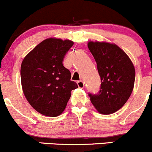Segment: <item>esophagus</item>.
<instances>
[{
  "label": "esophagus",
  "mask_w": 152,
  "mask_h": 152,
  "mask_svg": "<svg viewBox=\"0 0 152 152\" xmlns=\"http://www.w3.org/2000/svg\"><path fill=\"white\" fill-rule=\"evenodd\" d=\"M77 84H78V87H79V88L82 89V88H84V83L82 80L78 81H77Z\"/></svg>",
  "instance_id": "34e87169"
}]
</instances>
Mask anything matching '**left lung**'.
I'll use <instances>...</instances> for the list:
<instances>
[{
	"label": "left lung",
	"instance_id": "8db88e82",
	"mask_svg": "<svg viewBox=\"0 0 152 152\" xmlns=\"http://www.w3.org/2000/svg\"><path fill=\"white\" fill-rule=\"evenodd\" d=\"M88 48L101 80L98 93H89L90 100L100 114H113L125 104L132 93L135 68L127 54L116 44L89 41Z\"/></svg>",
	"mask_w": 152,
	"mask_h": 152
}]
</instances>
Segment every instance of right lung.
I'll return each instance as SVG.
<instances>
[{
	"instance_id": "right-lung-1",
	"label": "right lung",
	"mask_w": 152,
	"mask_h": 152,
	"mask_svg": "<svg viewBox=\"0 0 152 152\" xmlns=\"http://www.w3.org/2000/svg\"><path fill=\"white\" fill-rule=\"evenodd\" d=\"M73 45L70 40L50 38L38 44L24 58L20 76L24 95L36 111L47 116L63 112L73 89L71 74L63 65L65 54Z\"/></svg>"
}]
</instances>
